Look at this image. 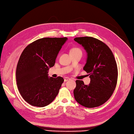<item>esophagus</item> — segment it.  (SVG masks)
Here are the masks:
<instances>
[{
    "label": "esophagus",
    "mask_w": 134,
    "mask_h": 134,
    "mask_svg": "<svg viewBox=\"0 0 134 134\" xmlns=\"http://www.w3.org/2000/svg\"><path fill=\"white\" fill-rule=\"evenodd\" d=\"M70 79L69 77H64V81H65V82H66V81H68V80H69Z\"/></svg>",
    "instance_id": "34e87169"
}]
</instances>
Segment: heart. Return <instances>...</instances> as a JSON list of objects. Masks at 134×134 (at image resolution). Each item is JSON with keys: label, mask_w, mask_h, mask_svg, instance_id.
I'll list each match as a JSON object with an SVG mask.
<instances>
[{"label": "heart", "mask_w": 134, "mask_h": 134, "mask_svg": "<svg viewBox=\"0 0 134 134\" xmlns=\"http://www.w3.org/2000/svg\"><path fill=\"white\" fill-rule=\"evenodd\" d=\"M70 53H81L82 54V51L79 47H73L70 49Z\"/></svg>", "instance_id": "heart-1"}]
</instances>
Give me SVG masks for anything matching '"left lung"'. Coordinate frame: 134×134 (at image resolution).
I'll list each match as a JSON object with an SVG mask.
<instances>
[{
	"mask_svg": "<svg viewBox=\"0 0 134 134\" xmlns=\"http://www.w3.org/2000/svg\"><path fill=\"white\" fill-rule=\"evenodd\" d=\"M74 40L87 51V62L83 69L91 79L88 86L82 80L76 81L75 98L84 107H98L107 101L116 88L118 77L116 59L108 46L96 38L86 36Z\"/></svg>",
	"mask_w": 134,
	"mask_h": 134,
	"instance_id": "1",
	"label": "left lung"
}]
</instances>
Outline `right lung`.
Instances as JSON below:
<instances>
[{"label":"right lung","instance_id":"add662e5","mask_svg":"<svg viewBox=\"0 0 134 134\" xmlns=\"http://www.w3.org/2000/svg\"><path fill=\"white\" fill-rule=\"evenodd\" d=\"M67 37H44L30 43L23 50L16 69L17 87L23 99L32 106L44 107L53 101L64 79L48 77Z\"/></svg>","mask_w":134,"mask_h":134}]
</instances>
